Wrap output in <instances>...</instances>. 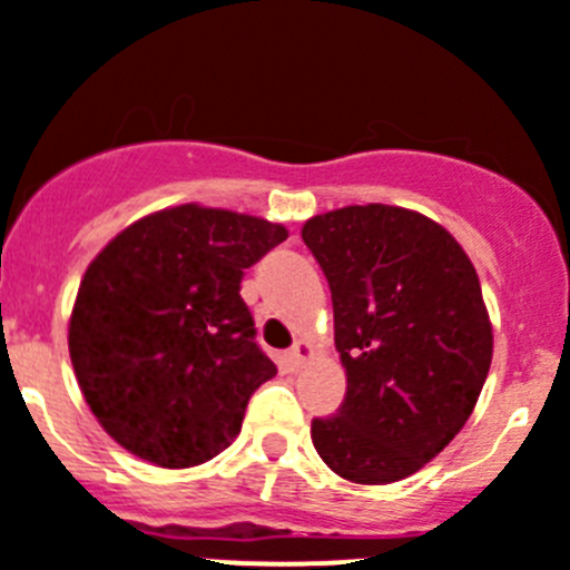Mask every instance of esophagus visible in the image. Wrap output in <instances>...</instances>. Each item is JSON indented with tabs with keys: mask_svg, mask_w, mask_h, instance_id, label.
<instances>
[{
	"mask_svg": "<svg viewBox=\"0 0 570 570\" xmlns=\"http://www.w3.org/2000/svg\"><path fill=\"white\" fill-rule=\"evenodd\" d=\"M308 353H312V347H308V342L297 340L295 345H292L289 351L284 353V364H286V367H289V370H297L303 362H306Z\"/></svg>",
	"mask_w": 570,
	"mask_h": 570,
	"instance_id": "obj_1",
	"label": "esophagus"
}]
</instances>
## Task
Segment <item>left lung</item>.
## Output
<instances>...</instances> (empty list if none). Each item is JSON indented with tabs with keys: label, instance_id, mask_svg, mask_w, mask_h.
<instances>
[{
	"label": "left lung",
	"instance_id": "8db88e82",
	"mask_svg": "<svg viewBox=\"0 0 570 570\" xmlns=\"http://www.w3.org/2000/svg\"><path fill=\"white\" fill-rule=\"evenodd\" d=\"M301 236L328 278L347 375L336 414L312 420L314 449L347 482L412 476L460 434L488 379L476 269L443 225L381 203L317 214Z\"/></svg>",
	"mask_w": 570,
	"mask_h": 570
}]
</instances>
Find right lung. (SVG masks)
Listing matches in <instances>:
<instances>
[{
    "label": "right lung",
    "mask_w": 570,
    "mask_h": 570,
    "mask_svg": "<svg viewBox=\"0 0 570 570\" xmlns=\"http://www.w3.org/2000/svg\"><path fill=\"white\" fill-rule=\"evenodd\" d=\"M284 225L197 203L127 225L88 264L69 356L105 432L158 468L228 449L247 401L278 370L256 345L242 275Z\"/></svg>",
    "instance_id": "1"
}]
</instances>
